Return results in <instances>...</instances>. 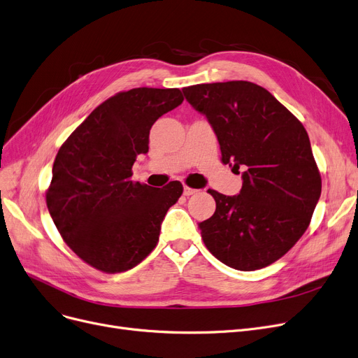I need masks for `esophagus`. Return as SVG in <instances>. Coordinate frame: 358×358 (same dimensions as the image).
<instances>
[{
    "instance_id": "1",
    "label": "esophagus",
    "mask_w": 358,
    "mask_h": 358,
    "mask_svg": "<svg viewBox=\"0 0 358 358\" xmlns=\"http://www.w3.org/2000/svg\"><path fill=\"white\" fill-rule=\"evenodd\" d=\"M194 193H197V190H196V189H192V187H187V185H185L184 190H182V194H184V196H192V194H194Z\"/></svg>"
}]
</instances>
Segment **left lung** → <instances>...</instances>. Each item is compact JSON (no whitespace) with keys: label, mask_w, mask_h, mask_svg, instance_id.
Instances as JSON below:
<instances>
[{"label":"left lung","mask_w":358,"mask_h":358,"mask_svg":"<svg viewBox=\"0 0 358 358\" xmlns=\"http://www.w3.org/2000/svg\"><path fill=\"white\" fill-rule=\"evenodd\" d=\"M221 148L222 162L243 187L236 196L210 190L216 210L200 222L208 250L237 271L262 269L300 240L322 192L303 124L271 93L244 80L184 87Z\"/></svg>","instance_id":"1"}]
</instances>
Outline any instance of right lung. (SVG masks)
Wrapping results in <instances>:
<instances>
[{
    "label": "right lung",
    "mask_w": 358,
    "mask_h": 358,
    "mask_svg": "<svg viewBox=\"0 0 358 358\" xmlns=\"http://www.w3.org/2000/svg\"><path fill=\"white\" fill-rule=\"evenodd\" d=\"M184 101L180 89L137 87L106 99L59 148L46 192L52 221L82 260L106 273L138 265L157 245L166 210L182 194L130 180L149 150L153 122Z\"/></svg>",
    "instance_id": "1"
}]
</instances>
